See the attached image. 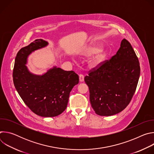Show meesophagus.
Wrapping results in <instances>:
<instances>
[{"label":"esophagus","instance_id":"1","mask_svg":"<svg viewBox=\"0 0 154 154\" xmlns=\"http://www.w3.org/2000/svg\"><path fill=\"white\" fill-rule=\"evenodd\" d=\"M79 80L81 82H83V80H84V75L83 74H80L79 75Z\"/></svg>","mask_w":154,"mask_h":154}]
</instances>
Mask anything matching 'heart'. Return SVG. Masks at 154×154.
<instances>
[{
  "mask_svg": "<svg viewBox=\"0 0 154 154\" xmlns=\"http://www.w3.org/2000/svg\"><path fill=\"white\" fill-rule=\"evenodd\" d=\"M96 53V54L94 57V61L96 62H99L101 58V55L102 54V50L101 49H98L96 46H91L88 48H87L85 51V54L89 56L92 55Z\"/></svg>",
  "mask_w": 154,
  "mask_h": 154,
  "instance_id": "b5f03b06",
  "label": "heart"
}]
</instances>
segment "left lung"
I'll return each instance as SVG.
<instances>
[{
  "label": "left lung",
  "mask_w": 154,
  "mask_h": 154,
  "mask_svg": "<svg viewBox=\"0 0 154 154\" xmlns=\"http://www.w3.org/2000/svg\"><path fill=\"white\" fill-rule=\"evenodd\" d=\"M140 74L138 58L130 43L123 39L116 55L99 63L85 77L95 113L109 116L122 112L134 95Z\"/></svg>",
  "instance_id": "obj_1"
}]
</instances>
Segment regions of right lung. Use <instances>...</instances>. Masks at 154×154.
Instances as JSON below:
<instances>
[{
    "label": "right lung",
    "instance_id": "right-lung-1",
    "mask_svg": "<svg viewBox=\"0 0 154 154\" xmlns=\"http://www.w3.org/2000/svg\"><path fill=\"white\" fill-rule=\"evenodd\" d=\"M48 44L36 39L20 49L15 58L13 79L17 93L32 112L42 117H54L66 108L70 92L79 78L73 71L56 67L41 76L29 72L26 66L28 55Z\"/></svg>",
    "mask_w": 154,
    "mask_h": 154
}]
</instances>
